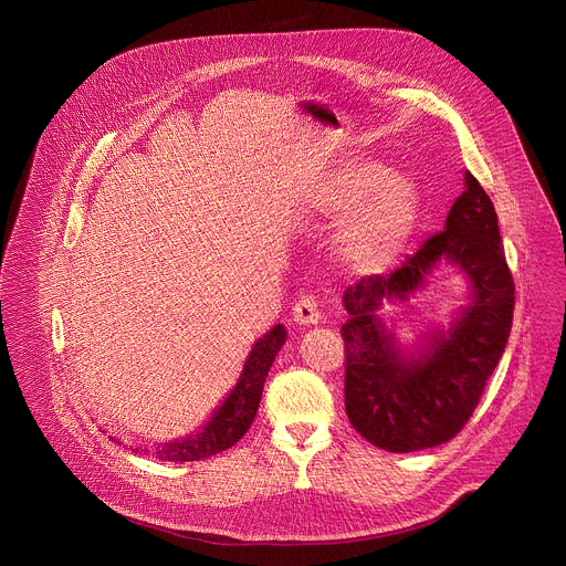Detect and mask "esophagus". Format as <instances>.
I'll return each instance as SVG.
<instances>
[{
  "label": "esophagus",
  "mask_w": 566,
  "mask_h": 566,
  "mask_svg": "<svg viewBox=\"0 0 566 566\" xmlns=\"http://www.w3.org/2000/svg\"><path fill=\"white\" fill-rule=\"evenodd\" d=\"M293 319L300 326H317L322 322V313L313 295H302L293 306Z\"/></svg>",
  "instance_id": "1"
}]
</instances>
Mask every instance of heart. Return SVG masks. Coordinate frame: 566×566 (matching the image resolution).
<instances>
[{
	"mask_svg": "<svg viewBox=\"0 0 566 566\" xmlns=\"http://www.w3.org/2000/svg\"><path fill=\"white\" fill-rule=\"evenodd\" d=\"M315 217H343L335 249L358 273L389 269L409 244L420 221V188L398 170L376 161H349L328 172L311 192Z\"/></svg>",
	"mask_w": 566,
	"mask_h": 566,
	"instance_id": "obj_1",
	"label": "heart"
}]
</instances>
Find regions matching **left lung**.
I'll return each mask as SVG.
<instances>
[{
  "label": "left lung",
  "instance_id": "left-lung-1",
  "mask_svg": "<svg viewBox=\"0 0 566 566\" xmlns=\"http://www.w3.org/2000/svg\"><path fill=\"white\" fill-rule=\"evenodd\" d=\"M440 265L469 282V302L447 329L402 344L381 317L408 301ZM345 413L374 447L389 452L433 449L470 420L512 331L514 280L501 247L494 206L465 170L444 229L391 275H369L343 293Z\"/></svg>",
  "mask_w": 566,
  "mask_h": 566
}]
</instances>
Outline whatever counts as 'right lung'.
Returning a JSON list of instances; mask_svg holds the SVG:
<instances>
[{
    "label": "right lung",
    "mask_w": 566,
    "mask_h": 566,
    "mask_svg": "<svg viewBox=\"0 0 566 566\" xmlns=\"http://www.w3.org/2000/svg\"><path fill=\"white\" fill-rule=\"evenodd\" d=\"M286 328L282 324L273 326L264 337L255 340L251 345V352L242 365L240 378L233 385V389L223 398V402L212 411L210 420L199 427V431L186 436V438H175L168 442H161L153 447V454L161 461H199L208 459L212 454L231 449L251 427L255 411L260 407L262 389L266 374L286 343ZM114 440V438H112ZM139 454H146V447H135L133 449Z\"/></svg>",
    "instance_id": "add662e5"
}]
</instances>
